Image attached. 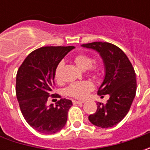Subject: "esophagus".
<instances>
[{
    "label": "esophagus",
    "mask_w": 150,
    "mask_h": 150,
    "mask_svg": "<svg viewBox=\"0 0 150 150\" xmlns=\"http://www.w3.org/2000/svg\"><path fill=\"white\" fill-rule=\"evenodd\" d=\"M73 104H83L84 103V101H78V100H72Z\"/></svg>",
    "instance_id": "obj_1"
}]
</instances>
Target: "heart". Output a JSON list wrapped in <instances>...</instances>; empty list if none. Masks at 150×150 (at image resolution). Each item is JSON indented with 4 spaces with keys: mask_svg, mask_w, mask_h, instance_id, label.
Listing matches in <instances>:
<instances>
[{
    "mask_svg": "<svg viewBox=\"0 0 150 150\" xmlns=\"http://www.w3.org/2000/svg\"><path fill=\"white\" fill-rule=\"evenodd\" d=\"M73 62L75 63V65L78 67L82 71H86L88 68L91 69V71L93 72H98L102 69L101 65H95V66H92L93 63V58L85 54H80L76 56L73 58ZM62 67V63L61 62L59 65L57 66L56 72H55V78L57 81L60 80V74L61 70ZM93 89V85L90 82H81V83H77L71 84L67 88L66 92L67 93L69 96H72L73 98H84L86 96L88 95V93Z\"/></svg>",
    "mask_w": 150,
    "mask_h": 150,
    "instance_id": "b5f03b06",
    "label": "heart"
}]
</instances>
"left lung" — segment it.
<instances>
[{"mask_svg":"<svg viewBox=\"0 0 150 150\" xmlns=\"http://www.w3.org/2000/svg\"><path fill=\"white\" fill-rule=\"evenodd\" d=\"M82 47L94 50L100 56L104 76L98 94L109 95L106 104L97 103V111L89 115L88 119L97 127H113L126 116L134 99L137 88L134 69L126 54L113 44L95 42Z\"/></svg>","mask_w":150,"mask_h":150,"instance_id":"1","label":"left lung"}]
</instances>
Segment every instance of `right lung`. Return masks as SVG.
<instances>
[{"instance_id":"obj_1","label":"right lung","mask_w":150,"mask_h":150,"mask_svg":"<svg viewBox=\"0 0 150 150\" xmlns=\"http://www.w3.org/2000/svg\"><path fill=\"white\" fill-rule=\"evenodd\" d=\"M75 47H44L28 55L16 74V93L27 124L38 132L52 134L66 125L71 100L61 98L56 107L47 104L59 62Z\"/></svg>"}]
</instances>
